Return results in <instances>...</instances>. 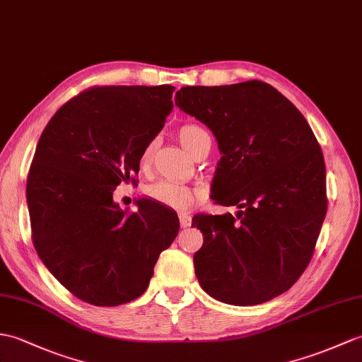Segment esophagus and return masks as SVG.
<instances>
[{"mask_svg":"<svg viewBox=\"0 0 362 362\" xmlns=\"http://www.w3.org/2000/svg\"><path fill=\"white\" fill-rule=\"evenodd\" d=\"M179 221H180L182 228H188V226H191V216H188V214L180 213L179 214Z\"/></svg>","mask_w":362,"mask_h":362,"instance_id":"obj_1","label":"esophagus"}]
</instances>
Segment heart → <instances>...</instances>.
Listing matches in <instances>:
<instances>
[{"label": "heart", "instance_id": "1", "mask_svg": "<svg viewBox=\"0 0 362 362\" xmlns=\"http://www.w3.org/2000/svg\"><path fill=\"white\" fill-rule=\"evenodd\" d=\"M177 137L182 143V146L187 149L191 156L194 154V151L202 145V143L209 140L208 132L202 128V126L194 123L182 124L177 129ZM154 149H156L154 140H151L148 145L143 148L140 154L141 166H148L151 163L154 156ZM145 191H146V196L149 199H153L154 202H157V204L165 205L168 208H174V209H188L194 205L196 202L194 191L188 187H185L182 183L173 182V180H158L146 187Z\"/></svg>", "mask_w": 362, "mask_h": 362}]
</instances>
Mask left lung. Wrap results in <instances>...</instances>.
<instances>
[{"instance_id": "8db88e82", "label": "left lung", "mask_w": 362, "mask_h": 362, "mask_svg": "<svg viewBox=\"0 0 362 362\" xmlns=\"http://www.w3.org/2000/svg\"><path fill=\"white\" fill-rule=\"evenodd\" d=\"M175 106L217 140L211 199L236 217L197 214L200 287L231 305H256L287 291L313 256L327 213L325 165L298 107L264 81L185 86Z\"/></svg>"}]
</instances>
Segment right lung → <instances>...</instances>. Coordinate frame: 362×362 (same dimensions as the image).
<instances>
[{
  "label": "right lung",
  "instance_id": "add662e5",
  "mask_svg": "<svg viewBox=\"0 0 362 362\" xmlns=\"http://www.w3.org/2000/svg\"><path fill=\"white\" fill-rule=\"evenodd\" d=\"M173 92L170 85L90 88L58 109L38 140L26 185L33 247L50 274L88 304L141 296L177 236L179 217L170 209L139 199L128 213L112 197L139 173L143 148L173 111Z\"/></svg>",
  "mask_w": 362,
  "mask_h": 362
}]
</instances>
